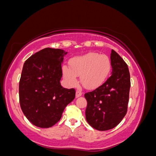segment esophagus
<instances>
[{
	"label": "esophagus",
	"mask_w": 156,
	"mask_h": 156,
	"mask_svg": "<svg viewBox=\"0 0 156 156\" xmlns=\"http://www.w3.org/2000/svg\"><path fill=\"white\" fill-rule=\"evenodd\" d=\"M82 94H83L82 91H81V90H78L76 92V98H78V97L82 96Z\"/></svg>",
	"instance_id": "esophagus-1"
}]
</instances>
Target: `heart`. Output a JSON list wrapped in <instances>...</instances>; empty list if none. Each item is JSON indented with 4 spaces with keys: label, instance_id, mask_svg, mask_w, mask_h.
<instances>
[{
    "label": "heart",
    "instance_id": "1",
    "mask_svg": "<svg viewBox=\"0 0 156 156\" xmlns=\"http://www.w3.org/2000/svg\"><path fill=\"white\" fill-rule=\"evenodd\" d=\"M70 68L64 66L62 73L65 80L73 87L78 83V76L87 89H95L105 82L111 70V62L107 56L97 53L76 57L71 59Z\"/></svg>",
    "mask_w": 156,
    "mask_h": 156
}]
</instances>
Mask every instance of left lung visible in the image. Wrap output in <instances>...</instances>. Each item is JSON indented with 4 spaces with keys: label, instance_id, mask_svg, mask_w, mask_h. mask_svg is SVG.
Here are the masks:
<instances>
[{
    "label": "left lung",
    "instance_id": "left-lung-1",
    "mask_svg": "<svg viewBox=\"0 0 156 156\" xmlns=\"http://www.w3.org/2000/svg\"><path fill=\"white\" fill-rule=\"evenodd\" d=\"M111 76L94 91L87 92V122L95 129L105 131L119 124L126 115L129 101L130 76L127 64L113 50L111 53Z\"/></svg>",
    "mask_w": 156,
    "mask_h": 156
}]
</instances>
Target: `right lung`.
<instances>
[{
	"label": "right lung",
	"instance_id": "1",
	"mask_svg": "<svg viewBox=\"0 0 156 156\" xmlns=\"http://www.w3.org/2000/svg\"><path fill=\"white\" fill-rule=\"evenodd\" d=\"M67 53L47 48L24 62L19 85L20 103L23 113L35 126H53L75 98V90L64 88L60 83L62 64Z\"/></svg>",
	"mask_w": 156,
	"mask_h": 156
}]
</instances>
